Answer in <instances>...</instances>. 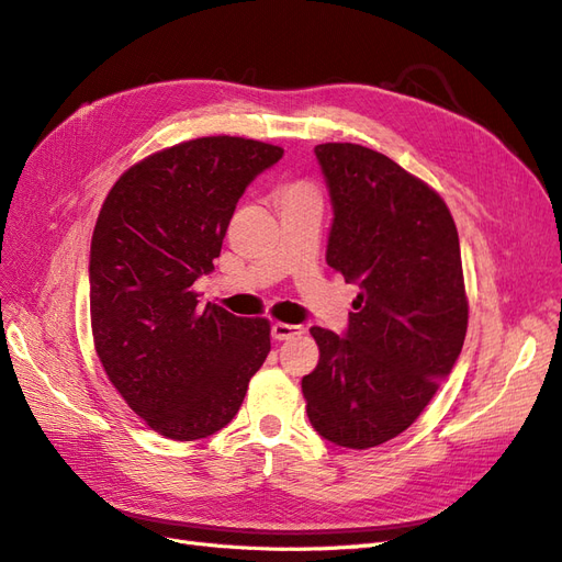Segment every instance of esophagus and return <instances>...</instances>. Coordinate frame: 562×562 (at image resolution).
I'll use <instances>...</instances> for the list:
<instances>
[{"label":"esophagus","mask_w":562,"mask_h":562,"mask_svg":"<svg viewBox=\"0 0 562 562\" xmlns=\"http://www.w3.org/2000/svg\"><path fill=\"white\" fill-rule=\"evenodd\" d=\"M304 333L302 326H293V323H281L277 321L274 326H271V337L279 339V342H283V339H293V337H300Z\"/></svg>","instance_id":"obj_1"}]
</instances>
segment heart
I'll list each match as a JSON object with an SVG mask.
<instances>
[{"label":"heart","instance_id":"1","mask_svg":"<svg viewBox=\"0 0 562 562\" xmlns=\"http://www.w3.org/2000/svg\"><path fill=\"white\" fill-rule=\"evenodd\" d=\"M297 190H310V187L302 184V182H295V184H288L285 187V192H297Z\"/></svg>","mask_w":562,"mask_h":562}]
</instances>
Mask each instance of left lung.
I'll list each match as a JSON object with an SVG mask.
<instances>
[{
    "label": "left lung",
    "instance_id": "8db88e82",
    "mask_svg": "<svg viewBox=\"0 0 562 562\" xmlns=\"http://www.w3.org/2000/svg\"><path fill=\"white\" fill-rule=\"evenodd\" d=\"M314 151L335 211L326 260L361 293L345 337L312 328L318 363L302 394L323 438L366 450L411 427L462 351V252L450 209L427 182L363 145Z\"/></svg>",
    "mask_w": 562,
    "mask_h": 562
}]
</instances>
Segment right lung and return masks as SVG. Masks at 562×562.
Returning a JSON list of instances; mask_svg holds the SVG:
<instances>
[{
  "label": "right lung",
  "mask_w": 562,
  "mask_h": 562,
  "mask_svg": "<svg viewBox=\"0 0 562 562\" xmlns=\"http://www.w3.org/2000/svg\"><path fill=\"white\" fill-rule=\"evenodd\" d=\"M279 145L209 135L122 173L91 239V330L108 380L151 431L196 440L239 413L269 342L267 318L201 307L194 281L223 248L248 182Z\"/></svg>",
  "instance_id": "right-lung-1"
}]
</instances>
